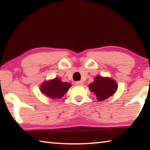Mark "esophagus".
<instances>
[{"label":"esophagus","mask_w":150,"mask_h":150,"mask_svg":"<svg viewBox=\"0 0 150 150\" xmlns=\"http://www.w3.org/2000/svg\"><path fill=\"white\" fill-rule=\"evenodd\" d=\"M75 85L77 86H82L83 85V82H82V81H76Z\"/></svg>","instance_id":"obj_1"}]
</instances>
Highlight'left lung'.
<instances>
[{"instance_id":"1","label":"left lung","mask_w":150,"mask_h":150,"mask_svg":"<svg viewBox=\"0 0 150 150\" xmlns=\"http://www.w3.org/2000/svg\"><path fill=\"white\" fill-rule=\"evenodd\" d=\"M88 87L96 95L98 101H103L114 95L118 89V84L112 78L96 76Z\"/></svg>"}]
</instances>
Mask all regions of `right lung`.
Wrapping results in <instances>:
<instances>
[{
  "instance_id": "right-lung-1",
  "label": "right lung",
  "mask_w": 150,
  "mask_h": 150,
  "mask_svg": "<svg viewBox=\"0 0 150 150\" xmlns=\"http://www.w3.org/2000/svg\"><path fill=\"white\" fill-rule=\"evenodd\" d=\"M71 87V85L69 83L63 82L59 77H55L54 79L43 82L40 91L47 97L53 100H57L64 96Z\"/></svg>"
}]
</instances>
